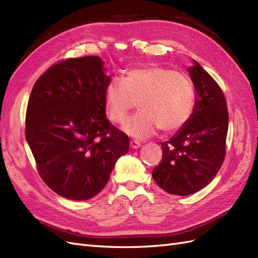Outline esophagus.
Listing matches in <instances>:
<instances>
[{
	"label": "esophagus",
	"instance_id": "1",
	"mask_svg": "<svg viewBox=\"0 0 258 258\" xmlns=\"http://www.w3.org/2000/svg\"><path fill=\"white\" fill-rule=\"evenodd\" d=\"M141 142H138V141H131L130 142V146H131V148H133V149H137V148H140L141 147Z\"/></svg>",
	"mask_w": 258,
	"mask_h": 258
}]
</instances>
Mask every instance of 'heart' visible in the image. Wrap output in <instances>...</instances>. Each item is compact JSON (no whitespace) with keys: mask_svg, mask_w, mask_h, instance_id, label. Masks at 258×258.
I'll use <instances>...</instances> for the list:
<instances>
[{"mask_svg":"<svg viewBox=\"0 0 258 258\" xmlns=\"http://www.w3.org/2000/svg\"><path fill=\"white\" fill-rule=\"evenodd\" d=\"M195 99L192 79L162 66L132 69L105 88L108 115L113 123H122L138 102L141 111L122 126L124 133L136 138H147L160 128L164 133L179 131L192 115Z\"/></svg>","mask_w":258,"mask_h":258,"instance_id":"1","label":"heart"}]
</instances>
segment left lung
<instances>
[{"mask_svg":"<svg viewBox=\"0 0 258 258\" xmlns=\"http://www.w3.org/2000/svg\"><path fill=\"white\" fill-rule=\"evenodd\" d=\"M188 74L196 91L188 122L161 143L162 159L153 170L156 183L169 194L186 196L214 180L226 155L227 101L215 79L193 60Z\"/></svg>","mask_w":258,"mask_h":258,"instance_id":"left-lung-1","label":"left lung"}]
</instances>
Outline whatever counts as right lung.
Here are the masks:
<instances>
[{
    "mask_svg": "<svg viewBox=\"0 0 258 258\" xmlns=\"http://www.w3.org/2000/svg\"><path fill=\"white\" fill-rule=\"evenodd\" d=\"M99 56L57 63L38 78L26 112V140L47 185L62 197L87 201L108 183L128 137L105 115L111 77Z\"/></svg>",
    "mask_w": 258,
    "mask_h": 258,
    "instance_id": "add662e5",
    "label": "right lung"
}]
</instances>
